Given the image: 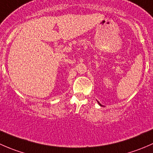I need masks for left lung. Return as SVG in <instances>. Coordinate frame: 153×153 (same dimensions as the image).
Listing matches in <instances>:
<instances>
[{
	"label": "left lung",
	"mask_w": 153,
	"mask_h": 153,
	"mask_svg": "<svg viewBox=\"0 0 153 153\" xmlns=\"http://www.w3.org/2000/svg\"><path fill=\"white\" fill-rule=\"evenodd\" d=\"M98 104H100V105H101V106H102V105H101V104H100V103H99V102H98Z\"/></svg>",
	"instance_id": "1"
}]
</instances>
